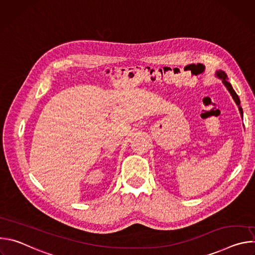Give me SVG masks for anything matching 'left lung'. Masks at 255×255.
I'll list each match as a JSON object with an SVG mask.
<instances>
[{
    "label": "left lung",
    "mask_w": 255,
    "mask_h": 255,
    "mask_svg": "<svg viewBox=\"0 0 255 255\" xmlns=\"http://www.w3.org/2000/svg\"><path fill=\"white\" fill-rule=\"evenodd\" d=\"M216 76L219 78V79H221L222 80V83L224 84V86L227 88V90L229 91V93L231 94V96H232V98H233V100L235 101V103L237 104V106H238V109H239V112H240V114H241V116H243V111H242V108H241V106H240V100H239V97L237 96V94L235 93V91L233 90V88H232V86H231V84L228 82V78H227V75L225 74V72L223 71V70H218V71H216Z\"/></svg>",
    "instance_id": "obj_1"
}]
</instances>
